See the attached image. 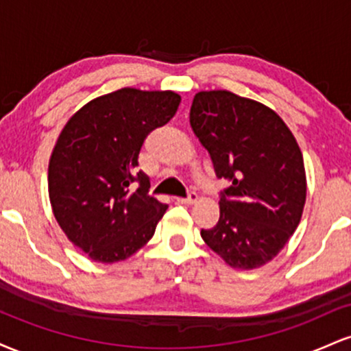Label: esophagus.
Listing matches in <instances>:
<instances>
[{
	"label": "esophagus",
	"mask_w": 351,
	"mask_h": 351,
	"mask_svg": "<svg viewBox=\"0 0 351 351\" xmlns=\"http://www.w3.org/2000/svg\"><path fill=\"white\" fill-rule=\"evenodd\" d=\"M196 199H198V195H196V193H189L188 198H178L176 201L181 204H193L196 203Z\"/></svg>",
	"instance_id": "34e87169"
}]
</instances>
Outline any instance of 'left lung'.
<instances>
[{
    "mask_svg": "<svg viewBox=\"0 0 351 351\" xmlns=\"http://www.w3.org/2000/svg\"><path fill=\"white\" fill-rule=\"evenodd\" d=\"M189 123L211 156L221 193L219 221L201 237L234 269L267 264L295 232L307 198L304 156L272 108L229 90H201Z\"/></svg>",
    "mask_w": 351,
    "mask_h": 351,
    "instance_id": "obj_1",
    "label": "left lung"
}]
</instances>
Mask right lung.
I'll return each instance as SVG.
<instances>
[{"label":"right lung","mask_w":351,"mask_h":351,"mask_svg":"<svg viewBox=\"0 0 351 351\" xmlns=\"http://www.w3.org/2000/svg\"><path fill=\"white\" fill-rule=\"evenodd\" d=\"M173 90L123 87L87 102L67 120L49 160L47 186L60 229L95 263L114 264L155 234L167 204L147 195L136 171L143 140L178 110ZM138 180L136 192L130 189Z\"/></svg>","instance_id":"right-lung-1"}]
</instances>
